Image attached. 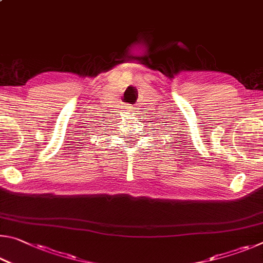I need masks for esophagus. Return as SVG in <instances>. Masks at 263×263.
Segmentation results:
<instances>
[{
    "label": "esophagus",
    "instance_id": "34e87169",
    "mask_svg": "<svg viewBox=\"0 0 263 263\" xmlns=\"http://www.w3.org/2000/svg\"><path fill=\"white\" fill-rule=\"evenodd\" d=\"M125 109H126V111H128V112H132L133 109H135V108H133V106H131L130 104H126L125 105Z\"/></svg>",
    "mask_w": 263,
    "mask_h": 263
}]
</instances>
